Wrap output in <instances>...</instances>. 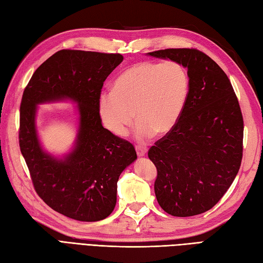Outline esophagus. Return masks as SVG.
Returning a JSON list of instances; mask_svg holds the SVG:
<instances>
[{
	"label": "esophagus",
	"mask_w": 263,
	"mask_h": 263,
	"mask_svg": "<svg viewBox=\"0 0 263 263\" xmlns=\"http://www.w3.org/2000/svg\"><path fill=\"white\" fill-rule=\"evenodd\" d=\"M136 150H137V155L139 156V157H143V156H146L147 152H148L147 148L143 146H137Z\"/></svg>",
	"instance_id": "esophagus-1"
}]
</instances>
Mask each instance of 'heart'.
<instances>
[{
    "instance_id": "heart-1",
    "label": "heart",
    "mask_w": 263,
    "mask_h": 263,
    "mask_svg": "<svg viewBox=\"0 0 263 263\" xmlns=\"http://www.w3.org/2000/svg\"><path fill=\"white\" fill-rule=\"evenodd\" d=\"M189 93V72L181 62L144 61L123 71L113 82V90L99 95L98 113L104 126L117 137L127 135L137 116L136 136L144 141L177 125Z\"/></svg>"
}]
</instances>
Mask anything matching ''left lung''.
<instances>
[{
  "label": "left lung",
  "instance_id": "obj_1",
  "mask_svg": "<svg viewBox=\"0 0 263 263\" xmlns=\"http://www.w3.org/2000/svg\"><path fill=\"white\" fill-rule=\"evenodd\" d=\"M187 69L190 93L177 125L149 149L157 168L155 194L175 217L211 209L236 177L243 155V116L232 83L208 55L190 48L148 53Z\"/></svg>",
  "mask_w": 263,
  "mask_h": 263
}]
</instances>
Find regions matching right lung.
<instances>
[{"instance_id":"1","label":"right lung","mask_w":263,"mask_h":263,"mask_svg":"<svg viewBox=\"0 0 263 263\" xmlns=\"http://www.w3.org/2000/svg\"><path fill=\"white\" fill-rule=\"evenodd\" d=\"M123 61L121 54L63 49L32 74L20 105L19 144L37 194L55 211L80 221L108 217L116 204L121 173L137 159L135 147L102 125L98 97L104 81ZM77 105L74 146L63 156L42 148L37 137V105Z\"/></svg>"}]
</instances>
